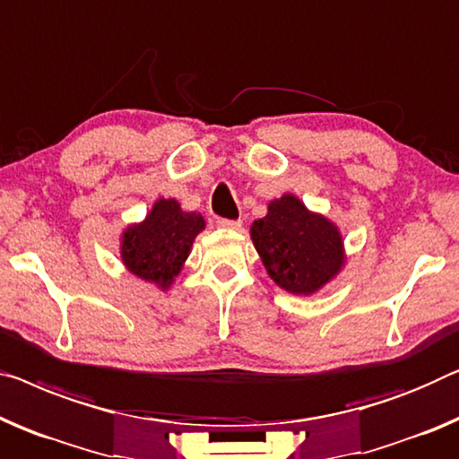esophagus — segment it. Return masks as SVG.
Wrapping results in <instances>:
<instances>
[{
    "mask_svg": "<svg viewBox=\"0 0 459 459\" xmlns=\"http://www.w3.org/2000/svg\"><path fill=\"white\" fill-rule=\"evenodd\" d=\"M216 224L221 229H229V230H238V229L243 227L241 221H229V218H218Z\"/></svg>",
    "mask_w": 459,
    "mask_h": 459,
    "instance_id": "obj_1",
    "label": "esophagus"
}]
</instances>
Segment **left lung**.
<instances>
[{
  "label": "left lung",
  "mask_w": 459,
  "mask_h": 459,
  "mask_svg": "<svg viewBox=\"0 0 459 459\" xmlns=\"http://www.w3.org/2000/svg\"><path fill=\"white\" fill-rule=\"evenodd\" d=\"M251 238L273 282L297 295L316 292L344 264L338 229L289 194L270 202L268 216L251 224Z\"/></svg>",
  "instance_id": "obj_1"
}]
</instances>
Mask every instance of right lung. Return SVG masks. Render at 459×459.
<instances>
[{"instance_id": "obj_1", "label": "right lung", "mask_w": 459, "mask_h": 459, "mask_svg": "<svg viewBox=\"0 0 459 459\" xmlns=\"http://www.w3.org/2000/svg\"><path fill=\"white\" fill-rule=\"evenodd\" d=\"M204 227L200 214L183 212L175 200H159L146 221L123 232V264L142 280L169 289Z\"/></svg>"}]
</instances>
